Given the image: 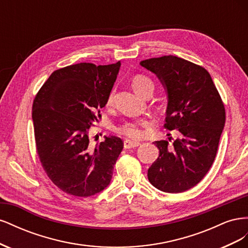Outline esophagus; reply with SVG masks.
Masks as SVG:
<instances>
[{
  "instance_id": "1",
  "label": "esophagus",
  "mask_w": 248,
  "mask_h": 248,
  "mask_svg": "<svg viewBox=\"0 0 248 248\" xmlns=\"http://www.w3.org/2000/svg\"><path fill=\"white\" fill-rule=\"evenodd\" d=\"M140 145V141L136 140H124V148L125 149H131V148H136Z\"/></svg>"
}]
</instances>
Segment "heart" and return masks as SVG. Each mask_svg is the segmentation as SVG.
Wrapping results in <instances>:
<instances>
[{
	"label": "heart",
	"instance_id": "obj_1",
	"mask_svg": "<svg viewBox=\"0 0 248 248\" xmlns=\"http://www.w3.org/2000/svg\"><path fill=\"white\" fill-rule=\"evenodd\" d=\"M131 85L134 91L138 94L142 95L148 88H153L152 81L144 76H136L132 78ZM114 103V91H110L107 97L106 104L108 107H111ZM148 124L147 120H130V121H125L122 124L118 125L115 130L117 133L121 134L129 139H140L144 134V127Z\"/></svg>",
	"mask_w": 248,
	"mask_h": 248
}]
</instances>
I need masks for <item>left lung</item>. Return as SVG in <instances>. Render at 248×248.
Segmentation results:
<instances>
[{"label":"left lung","mask_w":248,"mask_h":248,"mask_svg":"<svg viewBox=\"0 0 248 248\" xmlns=\"http://www.w3.org/2000/svg\"><path fill=\"white\" fill-rule=\"evenodd\" d=\"M168 91L164 128L177 129L180 138L156 140L159 156L148 170L157 189L179 193L192 188L206 176L218 149L226 123V109L209 72L200 65L175 56L141 61Z\"/></svg>","instance_id":"1"}]
</instances>
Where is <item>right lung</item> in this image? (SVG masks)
I'll use <instances>...</instances> for the list:
<instances>
[{
	"mask_svg": "<svg viewBox=\"0 0 248 248\" xmlns=\"http://www.w3.org/2000/svg\"><path fill=\"white\" fill-rule=\"evenodd\" d=\"M121 63H79L58 69L33 102L32 118L41 166L58 188L87 198L109 184L123 149L117 137L90 145L89 129L99 122Z\"/></svg>",
	"mask_w": 248,
	"mask_h": 248,
	"instance_id": "add662e5",
	"label": "right lung"
}]
</instances>
